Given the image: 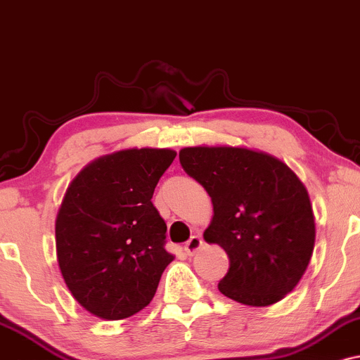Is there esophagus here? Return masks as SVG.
Instances as JSON below:
<instances>
[{
  "label": "esophagus",
  "mask_w": 360,
  "mask_h": 360,
  "mask_svg": "<svg viewBox=\"0 0 360 360\" xmlns=\"http://www.w3.org/2000/svg\"><path fill=\"white\" fill-rule=\"evenodd\" d=\"M202 244H204V240L198 238V236H192V238H190L187 243H185L184 249H185V252H187L188 256H193L198 251V249L202 248Z\"/></svg>",
  "instance_id": "34e87169"
}]
</instances>
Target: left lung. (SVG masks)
Segmentation results:
<instances>
[{"instance_id":"1","label":"left lung","mask_w":360,"mask_h":360,"mask_svg":"<svg viewBox=\"0 0 360 360\" xmlns=\"http://www.w3.org/2000/svg\"><path fill=\"white\" fill-rule=\"evenodd\" d=\"M179 156L212 200L204 239L229 256L219 291L249 307L281 302L314 255L315 217L305 185L280 158L252 148L187 146Z\"/></svg>"}]
</instances>
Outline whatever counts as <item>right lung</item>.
<instances>
[{
  "label": "right lung",
  "instance_id": "add662e5",
  "mask_svg": "<svg viewBox=\"0 0 360 360\" xmlns=\"http://www.w3.org/2000/svg\"><path fill=\"white\" fill-rule=\"evenodd\" d=\"M170 148H126L92 160L67 187L55 219L58 268L89 314L122 320L151 302L175 256L151 202L175 160Z\"/></svg>",
  "mask_w": 360,
  "mask_h": 360
}]
</instances>
